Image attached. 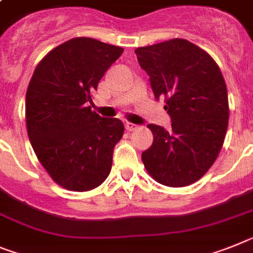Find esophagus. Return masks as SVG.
<instances>
[{"instance_id": "obj_1", "label": "esophagus", "mask_w": 253, "mask_h": 253, "mask_svg": "<svg viewBox=\"0 0 253 253\" xmlns=\"http://www.w3.org/2000/svg\"><path fill=\"white\" fill-rule=\"evenodd\" d=\"M137 128H138L137 125L133 124V123H129V122L125 123V129H126L128 131H133V130H135Z\"/></svg>"}]
</instances>
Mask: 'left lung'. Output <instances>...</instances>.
<instances>
[{
	"label": "left lung",
	"mask_w": 253,
	"mask_h": 253,
	"mask_svg": "<svg viewBox=\"0 0 253 253\" xmlns=\"http://www.w3.org/2000/svg\"><path fill=\"white\" fill-rule=\"evenodd\" d=\"M135 55L150 77L155 98L165 97L171 129L148 124L153 143L142 153L148 174L160 184L197 182L215 163L229 120L225 81L219 66L189 41L139 47Z\"/></svg>",
	"instance_id": "1"
}]
</instances>
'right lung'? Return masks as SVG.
<instances>
[{
    "instance_id": "add662e5",
    "label": "right lung",
    "mask_w": 253,
    "mask_h": 253,
    "mask_svg": "<svg viewBox=\"0 0 253 253\" xmlns=\"http://www.w3.org/2000/svg\"><path fill=\"white\" fill-rule=\"evenodd\" d=\"M124 49L93 38H73L37 65L25 102L29 141L49 176L70 191L96 188L109 176L122 120L90 110L92 94Z\"/></svg>"
}]
</instances>
